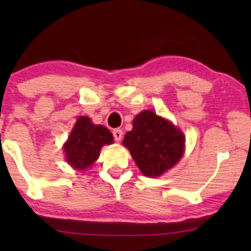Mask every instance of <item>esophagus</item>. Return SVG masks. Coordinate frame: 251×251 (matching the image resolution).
Wrapping results in <instances>:
<instances>
[{
    "instance_id": "obj_1",
    "label": "esophagus",
    "mask_w": 251,
    "mask_h": 251,
    "mask_svg": "<svg viewBox=\"0 0 251 251\" xmlns=\"http://www.w3.org/2000/svg\"><path fill=\"white\" fill-rule=\"evenodd\" d=\"M113 136H114V140L116 142H120L121 138H123V131L119 130V128H115L113 131Z\"/></svg>"
}]
</instances>
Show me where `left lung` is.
<instances>
[{"label": "left lung", "mask_w": 251, "mask_h": 251, "mask_svg": "<svg viewBox=\"0 0 251 251\" xmlns=\"http://www.w3.org/2000/svg\"><path fill=\"white\" fill-rule=\"evenodd\" d=\"M132 124V131L126 133L123 143L142 174L160 176L181 159L184 136L173 124L151 110L138 114Z\"/></svg>", "instance_id": "1"}]
</instances>
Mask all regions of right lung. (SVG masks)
Instances as JSON below:
<instances>
[{
  "instance_id": "1",
  "label": "right lung",
  "mask_w": 251,
  "mask_h": 251,
  "mask_svg": "<svg viewBox=\"0 0 251 251\" xmlns=\"http://www.w3.org/2000/svg\"><path fill=\"white\" fill-rule=\"evenodd\" d=\"M113 143V135L107 127L93 125L87 116H80L64 144L67 160L74 169L85 170L100 156L104 144Z\"/></svg>"
}]
</instances>
